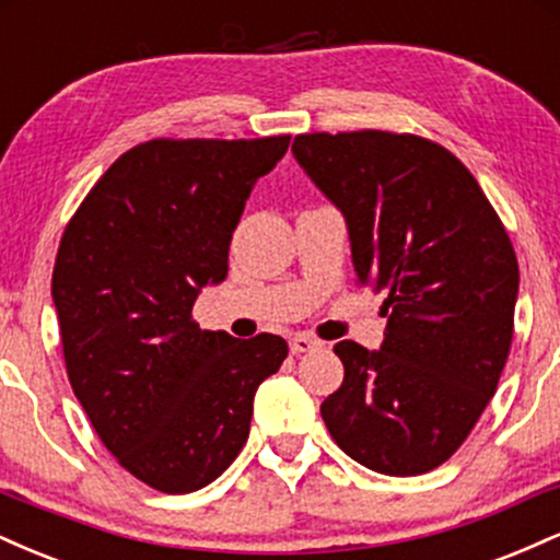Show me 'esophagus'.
<instances>
[{"instance_id":"obj_1","label":"esophagus","mask_w":560,"mask_h":560,"mask_svg":"<svg viewBox=\"0 0 560 560\" xmlns=\"http://www.w3.org/2000/svg\"><path fill=\"white\" fill-rule=\"evenodd\" d=\"M324 342L316 337H311V334H294L292 339H289V350L294 352V355H300V352H313V350H320Z\"/></svg>"}]
</instances>
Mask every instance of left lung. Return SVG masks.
Returning a JSON list of instances; mask_svg holds the SVG:
<instances>
[{"instance_id": "8db88e82", "label": "left lung", "mask_w": 560, "mask_h": 560, "mask_svg": "<svg viewBox=\"0 0 560 560\" xmlns=\"http://www.w3.org/2000/svg\"><path fill=\"white\" fill-rule=\"evenodd\" d=\"M294 158L342 210L358 284L384 292L378 350L334 345L342 387L320 402L352 460L416 477L455 453L492 400L513 339L518 262L453 152L413 133H300Z\"/></svg>"}]
</instances>
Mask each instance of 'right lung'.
I'll use <instances>...</instances> for the list:
<instances>
[{"instance_id":"1","label":"right lung","mask_w":560,"mask_h":560,"mask_svg":"<svg viewBox=\"0 0 560 560\" xmlns=\"http://www.w3.org/2000/svg\"><path fill=\"white\" fill-rule=\"evenodd\" d=\"M289 133L152 139L102 173L57 249L52 300L70 387L102 445L152 490L221 477L249 434L262 378L289 347L234 339L191 318L229 273V244L255 182Z\"/></svg>"}]
</instances>
